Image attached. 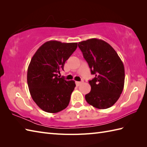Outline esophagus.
I'll return each mask as SVG.
<instances>
[{"label": "esophagus", "instance_id": "1", "mask_svg": "<svg viewBox=\"0 0 147 147\" xmlns=\"http://www.w3.org/2000/svg\"><path fill=\"white\" fill-rule=\"evenodd\" d=\"M82 83H83V81L82 82H76V86H80Z\"/></svg>", "mask_w": 147, "mask_h": 147}]
</instances>
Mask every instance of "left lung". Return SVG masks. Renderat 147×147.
<instances>
[{
	"mask_svg": "<svg viewBox=\"0 0 147 147\" xmlns=\"http://www.w3.org/2000/svg\"><path fill=\"white\" fill-rule=\"evenodd\" d=\"M92 74L91 91L85 95L86 102L96 109L112 107L120 97L124 85V67L115 50L104 40L91 38L78 43Z\"/></svg>",
	"mask_w": 147,
	"mask_h": 147,
	"instance_id": "obj_1",
	"label": "left lung"
}]
</instances>
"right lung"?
Returning <instances> with one entry per match:
<instances>
[{
	"mask_svg": "<svg viewBox=\"0 0 147 147\" xmlns=\"http://www.w3.org/2000/svg\"><path fill=\"white\" fill-rule=\"evenodd\" d=\"M77 47L78 43L51 40L40 46L31 59L28 86L33 101L45 112L57 113L69 105L75 82L59 78L58 73Z\"/></svg>",
	"mask_w": 147,
	"mask_h": 147,
	"instance_id": "right-lung-1",
	"label": "right lung"
}]
</instances>
